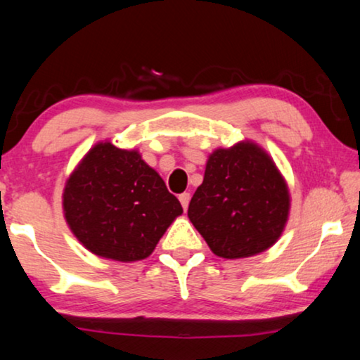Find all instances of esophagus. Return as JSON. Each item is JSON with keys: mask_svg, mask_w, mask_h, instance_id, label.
<instances>
[{"mask_svg": "<svg viewBox=\"0 0 360 360\" xmlns=\"http://www.w3.org/2000/svg\"><path fill=\"white\" fill-rule=\"evenodd\" d=\"M179 200H180L181 206H184V210L186 211V208H188V203H190V193H181L179 196Z\"/></svg>", "mask_w": 360, "mask_h": 360, "instance_id": "esophagus-1", "label": "esophagus"}]
</instances>
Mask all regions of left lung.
I'll list each match as a JSON object with an SVG mask.
<instances>
[{
	"label": "left lung",
	"mask_w": 360,
	"mask_h": 360,
	"mask_svg": "<svg viewBox=\"0 0 360 360\" xmlns=\"http://www.w3.org/2000/svg\"><path fill=\"white\" fill-rule=\"evenodd\" d=\"M290 195L274 160L250 141L216 149L188 206V218L216 255L250 257L277 243Z\"/></svg>",
	"instance_id": "obj_1"
}]
</instances>
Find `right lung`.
Instances as JSON below:
<instances>
[{"label":"right lung","mask_w":360,"mask_h":360,"mask_svg":"<svg viewBox=\"0 0 360 360\" xmlns=\"http://www.w3.org/2000/svg\"><path fill=\"white\" fill-rule=\"evenodd\" d=\"M184 213L180 201L137 150L100 142L63 190V214L75 238L105 259L142 260Z\"/></svg>","instance_id":"right-lung-1"}]
</instances>
